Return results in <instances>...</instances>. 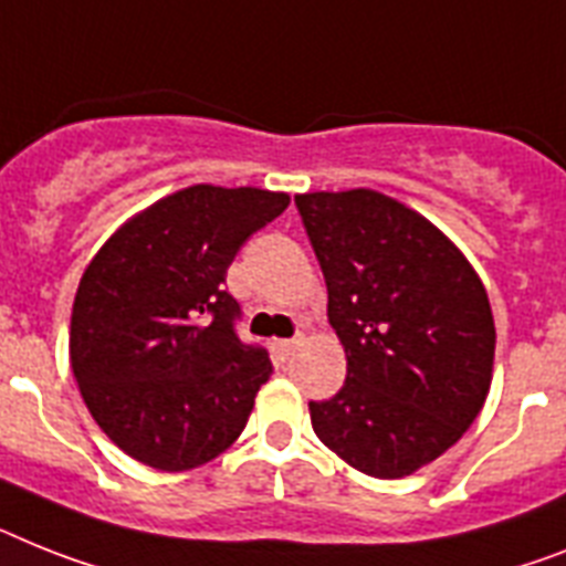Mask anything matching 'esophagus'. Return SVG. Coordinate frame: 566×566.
Wrapping results in <instances>:
<instances>
[{
	"instance_id": "esophagus-1",
	"label": "esophagus",
	"mask_w": 566,
	"mask_h": 566,
	"mask_svg": "<svg viewBox=\"0 0 566 566\" xmlns=\"http://www.w3.org/2000/svg\"><path fill=\"white\" fill-rule=\"evenodd\" d=\"M297 344L301 340L297 338H289V340H274V356H277V361H289V358L294 356V349H297Z\"/></svg>"
}]
</instances>
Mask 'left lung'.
<instances>
[{
    "mask_svg": "<svg viewBox=\"0 0 566 566\" xmlns=\"http://www.w3.org/2000/svg\"><path fill=\"white\" fill-rule=\"evenodd\" d=\"M326 280L347 381L310 401L317 440L378 480L408 478L478 419L494 317L478 272L417 210L376 190L294 196Z\"/></svg>",
    "mask_w": 566,
    "mask_h": 566,
    "instance_id": "1",
    "label": "left lung"
}]
</instances>
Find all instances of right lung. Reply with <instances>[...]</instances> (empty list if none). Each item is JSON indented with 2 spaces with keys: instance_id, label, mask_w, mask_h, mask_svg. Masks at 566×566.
Segmentation results:
<instances>
[{
  "instance_id": "obj_1",
  "label": "right lung",
  "mask_w": 566,
  "mask_h": 566,
  "mask_svg": "<svg viewBox=\"0 0 566 566\" xmlns=\"http://www.w3.org/2000/svg\"><path fill=\"white\" fill-rule=\"evenodd\" d=\"M286 193L193 185L112 233L86 265L72 310V370L88 413L133 460L205 465L233 446L272 376L237 335L228 265Z\"/></svg>"
}]
</instances>
